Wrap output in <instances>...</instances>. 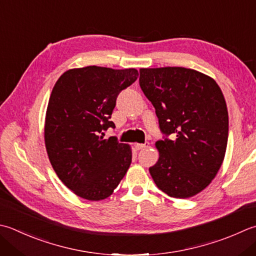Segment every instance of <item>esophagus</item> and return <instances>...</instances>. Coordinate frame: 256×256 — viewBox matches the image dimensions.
<instances>
[{"label": "esophagus", "mask_w": 256, "mask_h": 256, "mask_svg": "<svg viewBox=\"0 0 256 256\" xmlns=\"http://www.w3.org/2000/svg\"><path fill=\"white\" fill-rule=\"evenodd\" d=\"M148 145H150V143L148 142H145L144 144H142V143H135L134 144V148H136V150H143V148H148Z\"/></svg>", "instance_id": "1"}]
</instances>
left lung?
I'll return each mask as SVG.
<instances>
[{"instance_id": "1", "label": "left lung", "mask_w": 256, "mask_h": 256, "mask_svg": "<svg viewBox=\"0 0 256 256\" xmlns=\"http://www.w3.org/2000/svg\"><path fill=\"white\" fill-rule=\"evenodd\" d=\"M140 86L165 135L155 143L160 158L150 173L168 196H194L212 182L226 151L228 114L221 88L201 72L172 66L141 68Z\"/></svg>"}]
</instances>
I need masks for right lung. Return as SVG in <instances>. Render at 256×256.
Segmentation results:
<instances>
[{
  "instance_id": "obj_1",
  "label": "right lung",
  "mask_w": 256,
  "mask_h": 256,
  "mask_svg": "<svg viewBox=\"0 0 256 256\" xmlns=\"http://www.w3.org/2000/svg\"><path fill=\"white\" fill-rule=\"evenodd\" d=\"M135 68H72L55 83L45 116L50 162L65 186L80 198H108L132 162V151L118 138H103L122 90L136 81Z\"/></svg>"
}]
</instances>
